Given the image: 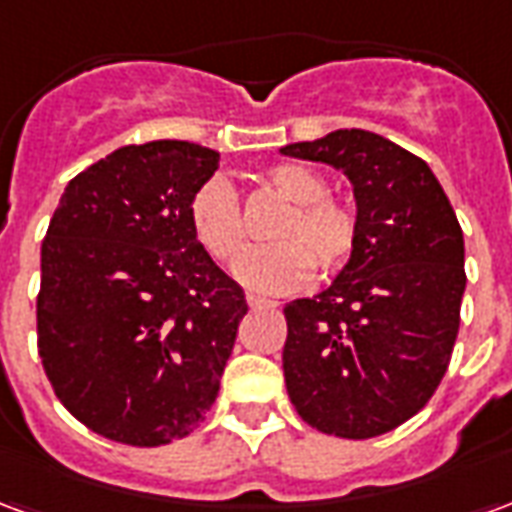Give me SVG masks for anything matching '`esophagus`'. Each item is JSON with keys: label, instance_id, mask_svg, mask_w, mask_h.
Listing matches in <instances>:
<instances>
[{"label": "esophagus", "instance_id": "34e87169", "mask_svg": "<svg viewBox=\"0 0 512 512\" xmlns=\"http://www.w3.org/2000/svg\"><path fill=\"white\" fill-rule=\"evenodd\" d=\"M246 301H249V307H252V310H274V307H277V301L263 299V296H255V293H249Z\"/></svg>", "mask_w": 512, "mask_h": 512}]
</instances>
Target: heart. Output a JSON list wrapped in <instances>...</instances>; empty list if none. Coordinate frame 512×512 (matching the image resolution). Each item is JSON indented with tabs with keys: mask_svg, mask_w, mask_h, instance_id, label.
<instances>
[{
	"mask_svg": "<svg viewBox=\"0 0 512 512\" xmlns=\"http://www.w3.org/2000/svg\"><path fill=\"white\" fill-rule=\"evenodd\" d=\"M263 180L290 205L268 233L274 244L249 252L235 266V279L257 293H285L304 285L315 268L321 274L340 271L359 241L354 205L326 194V178L304 164H277L266 169ZM189 219L197 241L219 263H235L246 252L249 230L241 202L222 175L194 191Z\"/></svg>",
	"mask_w": 512,
	"mask_h": 512,
	"instance_id": "obj_1",
	"label": "heart"
}]
</instances>
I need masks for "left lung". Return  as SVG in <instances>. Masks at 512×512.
I'll list each match as a JSON object with an SVG mask.
<instances>
[{
  "instance_id": "1",
  "label": "left lung",
  "mask_w": 512,
  "mask_h": 512,
  "mask_svg": "<svg viewBox=\"0 0 512 512\" xmlns=\"http://www.w3.org/2000/svg\"><path fill=\"white\" fill-rule=\"evenodd\" d=\"M285 156L343 169L359 241L332 285L285 307V384L299 417L373 439L439 389L461 326L463 233L430 167L384 136L340 128Z\"/></svg>"
}]
</instances>
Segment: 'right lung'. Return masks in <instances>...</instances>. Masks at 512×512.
Returning <instances> with one entry per match:
<instances>
[{
    "instance_id": "add662e5",
    "label": "right lung",
    "mask_w": 512,
    "mask_h": 512,
    "mask_svg": "<svg viewBox=\"0 0 512 512\" xmlns=\"http://www.w3.org/2000/svg\"><path fill=\"white\" fill-rule=\"evenodd\" d=\"M216 167V150L178 139L120 147L51 216L38 354L62 406L104 439H183L219 395L249 307L191 230V197Z\"/></svg>"
}]
</instances>
